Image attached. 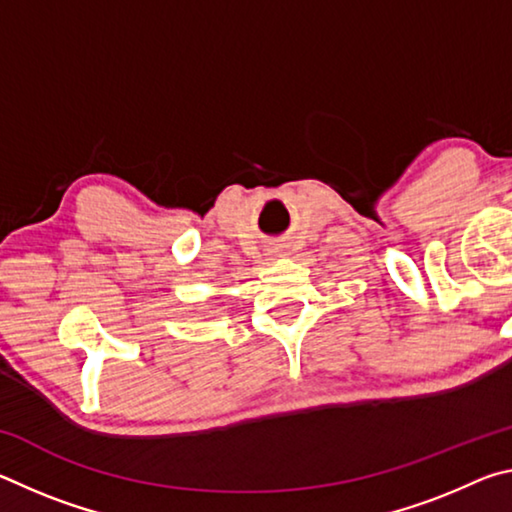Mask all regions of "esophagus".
<instances>
[{
	"label": "esophagus",
	"instance_id": "1",
	"mask_svg": "<svg viewBox=\"0 0 512 512\" xmlns=\"http://www.w3.org/2000/svg\"><path fill=\"white\" fill-rule=\"evenodd\" d=\"M284 253H282V250H277V257H282Z\"/></svg>",
	"mask_w": 512,
	"mask_h": 512
}]
</instances>
